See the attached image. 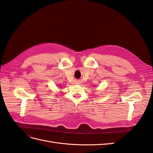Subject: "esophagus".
I'll use <instances>...</instances> for the list:
<instances>
[{"label": "esophagus", "instance_id": "obj_1", "mask_svg": "<svg viewBox=\"0 0 153 153\" xmlns=\"http://www.w3.org/2000/svg\"><path fill=\"white\" fill-rule=\"evenodd\" d=\"M77 82H78L76 83V84H79V83H80V82H79V81H77Z\"/></svg>", "mask_w": 153, "mask_h": 153}]
</instances>
